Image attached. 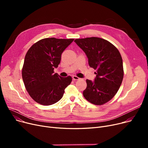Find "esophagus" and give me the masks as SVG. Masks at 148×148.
Instances as JSON below:
<instances>
[{
	"instance_id": "1",
	"label": "esophagus",
	"mask_w": 148,
	"mask_h": 148,
	"mask_svg": "<svg viewBox=\"0 0 148 148\" xmlns=\"http://www.w3.org/2000/svg\"><path fill=\"white\" fill-rule=\"evenodd\" d=\"M73 80L76 81V80H80V79L79 78V77H77V76H76V75H73Z\"/></svg>"
}]
</instances>
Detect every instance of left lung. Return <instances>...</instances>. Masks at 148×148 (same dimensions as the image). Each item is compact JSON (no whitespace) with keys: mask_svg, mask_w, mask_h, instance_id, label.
Returning a JSON list of instances; mask_svg holds the SVG:
<instances>
[{"mask_svg":"<svg viewBox=\"0 0 148 148\" xmlns=\"http://www.w3.org/2000/svg\"><path fill=\"white\" fill-rule=\"evenodd\" d=\"M74 42L86 53L89 65L97 70L95 81L86 80L84 97L90 103L103 105L118 92L123 77V62L116 47L98 37L76 39Z\"/></svg>","mask_w":148,"mask_h":148,"instance_id":"obj_1","label":"left lung"}]
</instances>
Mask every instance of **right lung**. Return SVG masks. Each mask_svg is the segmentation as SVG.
I'll list each match as a JSON object with an SVG mask.
<instances>
[{"label":"right lung","mask_w":148,"mask_h":148,"mask_svg":"<svg viewBox=\"0 0 148 148\" xmlns=\"http://www.w3.org/2000/svg\"><path fill=\"white\" fill-rule=\"evenodd\" d=\"M74 39L47 38L35 42L27 51L22 68V78L28 94L43 106L52 105L62 98L72 77L54 74L61 54Z\"/></svg>","instance_id":"obj_1"}]
</instances>
